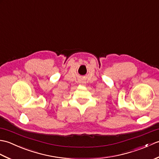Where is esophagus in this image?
<instances>
[{"label":"esophagus","mask_w":159,"mask_h":159,"mask_svg":"<svg viewBox=\"0 0 159 159\" xmlns=\"http://www.w3.org/2000/svg\"><path fill=\"white\" fill-rule=\"evenodd\" d=\"M80 84L82 85H85V81H80Z\"/></svg>","instance_id":"esophagus-1"}]
</instances>
